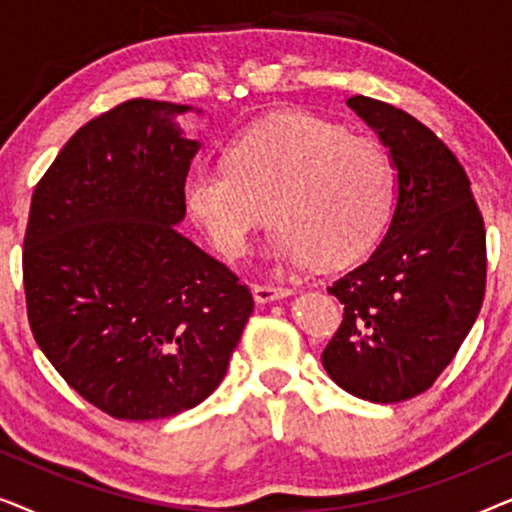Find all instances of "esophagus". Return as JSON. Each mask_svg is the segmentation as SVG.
Returning a JSON list of instances; mask_svg holds the SVG:
<instances>
[{
    "instance_id": "34e87169",
    "label": "esophagus",
    "mask_w": 512,
    "mask_h": 512,
    "mask_svg": "<svg viewBox=\"0 0 512 512\" xmlns=\"http://www.w3.org/2000/svg\"><path fill=\"white\" fill-rule=\"evenodd\" d=\"M291 289H284V286H265V284H256L254 286V298L256 303H272V300H282L286 296H291Z\"/></svg>"
}]
</instances>
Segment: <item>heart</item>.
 Returning a JSON list of instances; mask_svg holds the SVG:
<instances>
[{
    "mask_svg": "<svg viewBox=\"0 0 512 512\" xmlns=\"http://www.w3.org/2000/svg\"><path fill=\"white\" fill-rule=\"evenodd\" d=\"M394 165L370 139L312 114H282L233 139L226 163L186 172V212L221 254L240 258L270 214V256L342 268L380 240L394 205Z\"/></svg>",
    "mask_w": 512,
    "mask_h": 512,
    "instance_id": "b5f03b06",
    "label": "heart"
}]
</instances>
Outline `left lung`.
I'll list each match as a JSON object with an SVG mask.
<instances>
[{
	"instance_id": "obj_1",
	"label": "left lung",
	"mask_w": 512,
	"mask_h": 512,
	"mask_svg": "<svg viewBox=\"0 0 512 512\" xmlns=\"http://www.w3.org/2000/svg\"><path fill=\"white\" fill-rule=\"evenodd\" d=\"M347 107L380 137L396 205L377 249L328 293L345 305L321 363L356 398L422 394L454 359L485 298V223L464 167L417 118L373 97Z\"/></svg>"
}]
</instances>
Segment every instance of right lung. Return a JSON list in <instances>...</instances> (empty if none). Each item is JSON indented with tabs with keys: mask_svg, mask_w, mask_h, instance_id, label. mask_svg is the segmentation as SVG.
Wrapping results in <instances>:
<instances>
[{
	"mask_svg": "<svg viewBox=\"0 0 512 512\" xmlns=\"http://www.w3.org/2000/svg\"><path fill=\"white\" fill-rule=\"evenodd\" d=\"M128 100L62 146L34 188L23 249L34 340L69 387L116 419L191 410L219 387L249 289L177 226L200 151L177 116Z\"/></svg>",
	"mask_w": 512,
	"mask_h": 512,
	"instance_id": "add662e5",
	"label": "right lung"
}]
</instances>
